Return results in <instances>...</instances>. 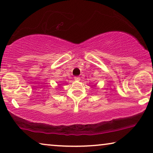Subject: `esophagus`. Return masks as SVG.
Returning a JSON list of instances; mask_svg holds the SVG:
<instances>
[{"mask_svg": "<svg viewBox=\"0 0 153 153\" xmlns=\"http://www.w3.org/2000/svg\"><path fill=\"white\" fill-rule=\"evenodd\" d=\"M74 80L75 81H80L81 80V78L79 76H74Z\"/></svg>", "mask_w": 153, "mask_h": 153, "instance_id": "esophagus-1", "label": "esophagus"}]
</instances>
